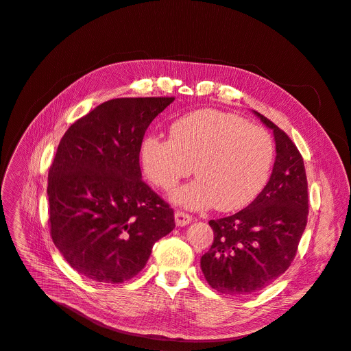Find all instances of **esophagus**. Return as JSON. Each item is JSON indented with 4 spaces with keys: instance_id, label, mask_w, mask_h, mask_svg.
Here are the masks:
<instances>
[{
    "instance_id": "1",
    "label": "esophagus",
    "mask_w": 351,
    "mask_h": 351,
    "mask_svg": "<svg viewBox=\"0 0 351 351\" xmlns=\"http://www.w3.org/2000/svg\"><path fill=\"white\" fill-rule=\"evenodd\" d=\"M174 219H176V224H177L178 227H184V226H187V224L191 223L193 217H191L190 214L184 213V211H176Z\"/></svg>"
}]
</instances>
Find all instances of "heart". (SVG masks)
Segmentation results:
<instances>
[{"label":"heart","mask_w":351,"mask_h":351,"mask_svg":"<svg viewBox=\"0 0 351 351\" xmlns=\"http://www.w3.org/2000/svg\"><path fill=\"white\" fill-rule=\"evenodd\" d=\"M141 161L149 181L162 190L189 177L194 165L198 178L171 194L176 204L236 211L254 202L269 181L274 141L239 115L206 108L176 120L170 138L147 137Z\"/></svg>","instance_id":"b5f03b06"}]
</instances>
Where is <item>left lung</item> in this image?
<instances>
[{"instance_id":"left-lung-1","label":"left lung","mask_w":351,"mask_h":351,"mask_svg":"<svg viewBox=\"0 0 351 351\" xmlns=\"http://www.w3.org/2000/svg\"><path fill=\"white\" fill-rule=\"evenodd\" d=\"M254 114L273 130V173L248 207L210 220L214 241L199 261L208 285L228 295L263 290L285 273L295 257L308 215L302 154L285 131L260 112Z\"/></svg>"}]
</instances>
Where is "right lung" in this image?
Returning <instances> with one entry per match:
<instances>
[{
  "label": "right lung",
  "mask_w": 351,
  "mask_h": 351,
  "mask_svg": "<svg viewBox=\"0 0 351 351\" xmlns=\"http://www.w3.org/2000/svg\"><path fill=\"white\" fill-rule=\"evenodd\" d=\"M174 97L115 98L62 136L48 173L49 231L75 271L106 285L137 276L174 211L141 180L148 125Z\"/></svg>",
  "instance_id": "obj_1"
}]
</instances>
